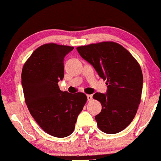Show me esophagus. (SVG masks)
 <instances>
[{"label":"esophagus","mask_w":161,"mask_h":161,"mask_svg":"<svg viewBox=\"0 0 161 161\" xmlns=\"http://www.w3.org/2000/svg\"><path fill=\"white\" fill-rule=\"evenodd\" d=\"M92 98H93V96H92V95H91V94H88V95H87V99H88V101H90L92 100Z\"/></svg>","instance_id":"34e87169"}]
</instances>
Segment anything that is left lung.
Returning <instances> with one entry per match:
<instances>
[{"label": "left lung", "mask_w": 161, "mask_h": 161, "mask_svg": "<svg viewBox=\"0 0 161 161\" xmlns=\"http://www.w3.org/2000/svg\"><path fill=\"white\" fill-rule=\"evenodd\" d=\"M77 50L107 82L106 93L93 96L102 106L95 117L98 127L107 134L121 132L132 122L140 103L143 76L140 65L127 49L112 42L78 47Z\"/></svg>", "instance_id": "1"}]
</instances>
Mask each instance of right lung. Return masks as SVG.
Returning <instances> with one entry per match:
<instances>
[{
  "label": "right lung",
  "mask_w": 161,
  "mask_h": 161,
  "mask_svg": "<svg viewBox=\"0 0 161 161\" xmlns=\"http://www.w3.org/2000/svg\"><path fill=\"white\" fill-rule=\"evenodd\" d=\"M73 47L46 44L32 53L23 67L21 85L29 112L44 132L56 137L72 134L87 101L83 93L62 91L64 58Z\"/></svg>",
  "instance_id": "obj_1"
}]
</instances>
